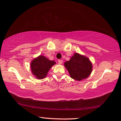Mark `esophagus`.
Wrapping results in <instances>:
<instances>
[{"mask_svg": "<svg viewBox=\"0 0 121 121\" xmlns=\"http://www.w3.org/2000/svg\"><path fill=\"white\" fill-rule=\"evenodd\" d=\"M58 63H59V65H61L62 64V60H59V61H58Z\"/></svg>", "mask_w": 121, "mask_h": 121, "instance_id": "obj_1", "label": "esophagus"}]
</instances>
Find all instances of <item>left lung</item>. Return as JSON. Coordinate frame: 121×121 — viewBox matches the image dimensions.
<instances>
[{"mask_svg":"<svg viewBox=\"0 0 121 121\" xmlns=\"http://www.w3.org/2000/svg\"><path fill=\"white\" fill-rule=\"evenodd\" d=\"M70 77L74 80L80 81L88 78L92 71V64L85 56L75 53L69 61L64 63Z\"/></svg>","mask_w":121,"mask_h":121,"instance_id":"8db88e82","label":"left lung"}]
</instances>
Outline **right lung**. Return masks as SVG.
Returning <instances> with one entry per match:
<instances>
[{"mask_svg": "<svg viewBox=\"0 0 121 121\" xmlns=\"http://www.w3.org/2000/svg\"><path fill=\"white\" fill-rule=\"evenodd\" d=\"M56 64L54 60H50L43 55L34 59L30 63V69L32 74L38 79L46 78L50 68Z\"/></svg>", "mask_w": 121, "mask_h": 121, "instance_id": "1", "label": "right lung"}]
</instances>
